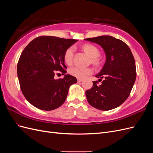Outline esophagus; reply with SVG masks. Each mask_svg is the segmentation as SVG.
Returning a JSON list of instances; mask_svg holds the SVG:
<instances>
[{"label":"esophagus","instance_id":"obj_1","mask_svg":"<svg viewBox=\"0 0 153 153\" xmlns=\"http://www.w3.org/2000/svg\"><path fill=\"white\" fill-rule=\"evenodd\" d=\"M83 81V79H81V78H78L77 79V82L79 83V82H82Z\"/></svg>","mask_w":153,"mask_h":153}]
</instances>
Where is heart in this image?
Returning <instances> with one entry per match:
<instances>
[{
    "label": "heart",
    "mask_w": 153,
    "mask_h": 153,
    "mask_svg": "<svg viewBox=\"0 0 153 153\" xmlns=\"http://www.w3.org/2000/svg\"><path fill=\"white\" fill-rule=\"evenodd\" d=\"M82 48L84 50V52L92 58V62L95 64H98L99 63L98 57L100 56V51L95 46L90 44H85L83 46ZM73 52L74 48L69 47L64 53V61L68 65H71L73 62ZM69 72L71 75L78 78H84L92 73V69L90 68L74 66L69 69Z\"/></svg>",
    "instance_id": "obj_1"
}]
</instances>
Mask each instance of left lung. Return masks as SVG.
I'll return each mask as SVG.
<instances>
[{"label":"left lung","instance_id":"obj_1","mask_svg":"<svg viewBox=\"0 0 153 153\" xmlns=\"http://www.w3.org/2000/svg\"><path fill=\"white\" fill-rule=\"evenodd\" d=\"M100 45L106 54V62L96 75L104 78L102 84L93 82L92 88L86 91L87 101L93 107L109 110L122 105L130 94L135 84L137 72L133 55L123 41L110 36L85 39Z\"/></svg>","mask_w":153,"mask_h":153}]
</instances>
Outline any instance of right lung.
<instances>
[{"label": "right lung", "instance_id": "add662e5", "mask_svg": "<svg viewBox=\"0 0 153 153\" xmlns=\"http://www.w3.org/2000/svg\"><path fill=\"white\" fill-rule=\"evenodd\" d=\"M78 40L43 36L35 38L23 50L17 64V75L23 94L35 107L53 110L65 101L69 88L76 78L65 75L55 79L58 72L67 73L64 55Z\"/></svg>", "mask_w": 153, "mask_h": 153}]
</instances>
